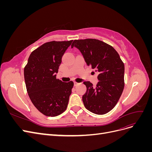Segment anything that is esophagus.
<instances>
[{"label": "esophagus", "mask_w": 152, "mask_h": 152, "mask_svg": "<svg viewBox=\"0 0 152 152\" xmlns=\"http://www.w3.org/2000/svg\"><path fill=\"white\" fill-rule=\"evenodd\" d=\"M79 83H78V82H74V86H77V85H79Z\"/></svg>", "instance_id": "obj_1"}]
</instances>
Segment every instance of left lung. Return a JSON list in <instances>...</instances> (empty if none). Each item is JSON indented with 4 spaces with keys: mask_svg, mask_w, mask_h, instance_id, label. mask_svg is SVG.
I'll return each instance as SVG.
<instances>
[{
    "mask_svg": "<svg viewBox=\"0 0 152 152\" xmlns=\"http://www.w3.org/2000/svg\"><path fill=\"white\" fill-rule=\"evenodd\" d=\"M71 47L79 49L87 66L99 73L95 87L89 81L84 82L86 108L95 114L107 113L117 104L124 87V64L120 56L111 45L98 39L74 40Z\"/></svg>",
    "mask_w": 152,
    "mask_h": 152,
    "instance_id": "obj_1",
    "label": "left lung"
}]
</instances>
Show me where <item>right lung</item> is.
<instances>
[{
  "label": "right lung",
  "mask_w": 152,
  "mask_h": 152,
  "mask_svg": "<svg viewBox=\"0 0 152 152\" xmlns=\"http://www.w3.org/2000/svg\"><path fill=\"white\" fill-rule=\"evenodd\" d=\"M51 41L44 43L30 54L24 68L27 93L40 112L55 117L66 110L73 82L56 78L61 58L72 42Z\"/></svg>",
  "instance_id": "obj_1"
}]
</instances>
